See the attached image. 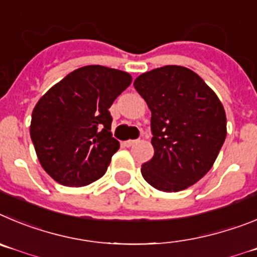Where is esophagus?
Listing matches in <instances>:
<instances>
[{"label":"esophagus","instance_id":"1","mask_svg":"<svg viewBox=\"0 0 257 257\" xmlns=\"http://www.w3.org/2000/svg\"><path fill=\"white\" fill-rule=\"evenodd\" d=\"M136 143H137V141L136 140H129L124 142V146H125V147H132V146L136 145Z\"/></svg>","mask_w":257,"mask_h":257}]
</instances>
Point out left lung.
Listing matches in <instances>:
<instances>
[{
    "label": "left lung",
    "instance_id": "left-lung-1",
    "mask_svg": "<svg viewBox=\"0 0 257 257\" xmlns=\"http://www.w3.org/2000/svg\"><path fill=\"white\" fill-rule=\"evenodd\" d=\"M133 85L151 110L155 155L142 165V177L164 192L197 183L225 141V111L218 96L195 71L177 65L147 71Z\"/></svg>",
    "mask_w": 257,
    "mask_h": 257
}]
</instances>
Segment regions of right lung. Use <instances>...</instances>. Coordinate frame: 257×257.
<instances>
[{
	"label": "right lung",
	"instance_id": "1",
	"mask_svg": "<svg viewBox=\"0 0 257 257\" xmlns=\"http://www.w3.org/2000/svg\"><path fill=\"white\" fill-rule=\"evenodd\" d=\"M132 83L128 73L88 65L68 74L38 101L31 138L50 177L66 187L100 179L120 145L108 108Z\"/></svg>",
	"mask_w": 257,
	"mask_h": 257
}]
</instances>
